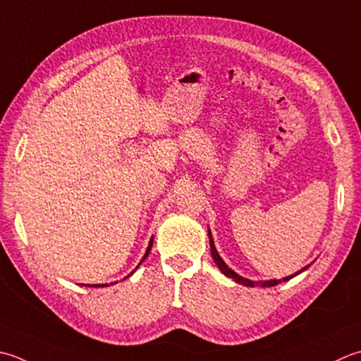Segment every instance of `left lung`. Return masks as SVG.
I'll return each instance as SVG.
<instances>
[{
	"mask_svg": "<svg viewBox=\"0 0 361 361\" xmlns=\"http://www.w3.org/2000/svg\"><path fill=\"white\" fill-rule=\"evenodd\" d=\"M208 236H209V247H211V255H213V259H214V263H216V266L219 267V269H221V272L224 274V275H227L228 279H233L236 281V283H239V285H244V286H250V288H253L255 285H259V286H263V288H267V286H275V285H279V283H281V281H288L289 279H293V277H295V275H299L300 272H303V271H307L308 269V266H305V267H302L300 271H298L295 274H293V275H289V277H285V279H281V280H266V281H255V280H249V279H244V277H241V275L239 274H236L235 271L233 269H230V267L227 266V263H225V261L222 259V257L219 255V252H217V249H216V245H214V239H213V235H211V230H208Z\"/></svg>",
	"mask_w": 361,
	"mask_h": 361,
	"instance_id": "left-lung-1",
	"label": "left lung"
}]
</instances>
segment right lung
<instances>
[{
	"label": "right lung",
	"instance_id": "1",
	"mask_svg": "<svg viewBox=\"0 0 361 361\" xmlns=\"http://www.w3.org/2000/svg\"><path fill=\"white\" fill-rule=\"evenodd\" d=\"M152 245H153V236H152V239H150V243H148V247H147V250H145V253H144V257H142V259H140V263L136 266V269H137V267L140 266V264H142L144 263V261H145V258L148 257V253H150V250H152ZM136 269H134V271H136ZM134 271L130 274V275H133L134 274ZM130 275H128V277H130ZM126 279V277H125ZM123 279V280H125ZM116 283H117V281H116ZM109 285H112V283H109ZM108 283H103V285H87V286H90V288H104V286H109Z\"/></svg>",
	"mask_w": 361,
	"mask_h": 361
}]
</instances>
